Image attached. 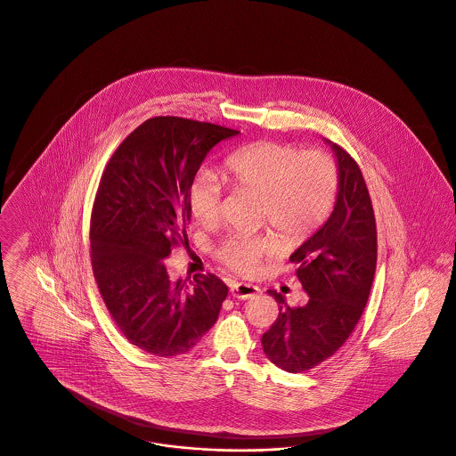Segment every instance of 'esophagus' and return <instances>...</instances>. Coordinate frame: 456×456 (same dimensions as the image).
I'll list each match as a JSON object with an SVG mask.
<instances>
[{"label":"esophagus","mask_w":456,"mask_h":456,"mask_svg":"<svg viewBox=\"0 0 456 456\" xmlns=\"http://www.w3.org/2000/svg\"><path fill=\"white\" fill-rule=\"evenodd\" d=\"M231 293H232V297H236L240 300H248V298L256 297L260 293V288L255 284H248V282H232Z\"/></svg>","instance_id":"obj_1"}]
</instances>
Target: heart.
<instances>
[{"instance_id": "1", "label": "heart", "mask_w": 456, "mask_h": 456, "mask_svg": "<svg viewBox=\"0 0 456 456\" xmlns=\"http://www.w3.org/2000/svg\"><path fill=\"white\" fill-rule=\"evenodd\" d=\"M222 175L232 187L260 196V218L289 246L311 238L330 216L337 196V168L322 152H304L280 142H255L224 161ZM222 185L211 174H198L189 185V208L196 222L211 227L218 220ZM280 249L273 232L231 234L216 258L231 271L253 276L262 260Z\"/></svg>"}]
</instances>
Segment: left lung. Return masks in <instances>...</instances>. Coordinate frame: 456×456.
Instances as JSON below:
<instances>
[{
	"mask_svg": "<svg viewBox=\"0 0 456 456\" xmlns=\"http://www.w3.org/2000/svg\"><path fill=\"white\" fill-rule=\"evenodd\" d=\"M324 142L338 168L335 208L289 256L309 302L289 307L281 293L269 291L280 315L262 337L271 362L289 373L314 368L346 344L366 307L377 269V224L366 182L340 145Z\"/></svg>",
	"mask_w": 456,
	"mask_h": 456,
	"instance_id": "left-lung-1",
	"label": "left lung"
}]
</instances>
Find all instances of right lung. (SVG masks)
I'll use <instances>...</instances> for the list:
<instances>
[{
  "label": "right lung",
  "mask_w": 456,
  "mask_h": 456,
  "mask_svg": "<svg viewBox=\"0 0 456 456\" xmlns=\"http://www.w3.org/2000/svg\"><path fill=\"white\" fill-rule=\"evenodd\" d=\"M240 132L158 116L116 149L95 196L90 246L99 291L126 340L158 357L191 351L215 324L227 286L170 280L165 258L189 245V185L218 142Z\"/></svg>",
  "instance_id": "obj_1"
}]
</instances>
